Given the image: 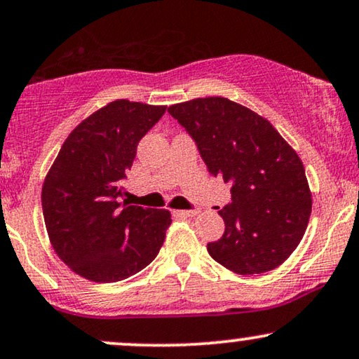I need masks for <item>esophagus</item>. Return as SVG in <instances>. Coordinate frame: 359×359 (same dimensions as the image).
I'll list each match as a JSON object with an SVG mask.
<instances>
[{
    "mask_svg": "<svg viewBox=\"0 0 359 359\" xmlns=\"http://www.w3.org/2000/svg\"><path fill=\"white\" fill-rule=\"evenodd\" d=\"M175 215H179V217H194V215L197 214L196 209H187V210H174Z\"/></svg>",
    "mask_w": 359,
    "mask_h": 359,
    "instance_id": "34e87169",
    "label": "esophagus"
}]
</instances>
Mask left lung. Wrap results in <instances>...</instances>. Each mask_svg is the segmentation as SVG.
Wrapping results in <instances>:
<instances>
[{
	"mask_svg": "<svg viewBox=\"0 0 359 359\" xmlns=\"http://www.w3.org/2000/svg\"><path fill=\"white\" fill-rule=\"evenodd\" d=\"M196 142L212 177L231 185L219 210L226 231L207 244L210 257L237 274L283 264L303 239L311 192L303 162L267 120L222 97L168 109Z\"/></svg>",
	"mask_w": 359,
	"mask_h": 359,
	"instance_id": "obj_1",
	"label": "left lung"
}]
</instances>
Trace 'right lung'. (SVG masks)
<instances>
[{
	"instance_id": "add662e5",
	"label": "right lung",
	"mask_w": 359,
	"mask_h": 359,
	"mask_svg": "<svg viewBox=\"0 0 359 359\" xmlns=\"http://www.w3.org/2000/svg\"><path fill=\"white\" fill-rule=\"evenodd\" d=\"M167 107L116 100L68 135L46 175L41 207L60 259L76 274L116 283L157 257L168 210L122 202L137 145Z\"/></svg>"
}]
</instances>
